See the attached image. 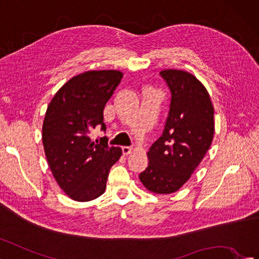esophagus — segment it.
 <instances>
[{"label": "esophagus", "mask_w": 259, "mask_h": 259, "mask_svg": "<svg viewBox=\"0 0 259 259\" xmlns=\"http://www.w3.org/2000/svg\"><path fill=\"white\" fill-rule=\"evenodd\" d=\"M122 151H123V155L124 156H127V155H130V153H132L133 148H132V147L125 146V147H122Z\"/></svg>", "instance_id": "esophagus-1"}]
</instances>
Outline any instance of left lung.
Returning <instances> with one entry per match:
<instances>
[{"instance_id":"obj_1","label":"left lung","mask_w":259,"mask_h":259,"mask_svg":"<svg viewBox=\"0 0 259 259\" xmlns=\"http://www.w3.org/2000/svg\"><path fill=\"white\" fill-rule=\"evenodd\" d=\"M160 75L171 90L169 116L162 135L147 152L149 164L139 180L152 193L171 194L190 180L210 148L214 110L207 89L194 75L179 69Z\"/></svg>"}]
</instances>
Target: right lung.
<instances>
[{
  "label": "right lung",
  "mask_w": 259,
  "mask_h": 259,
  "mask_svg": "<svg viewBox=\"0 0 259 259\" xmlns=\"http://www.w3.org/2000/svg\"><path fill=\"white\" fill-rule=\"evenodd\" d=\"M123 77L114 69L74 76L54 95L42 125L45 153L53 177L69 198L89 201L106 191L109 171L120 157V147L108 139L92 142L90 132L106 131L103 109Z\"/></svg>",
  "instance_id": "1"
}]
</instances>
